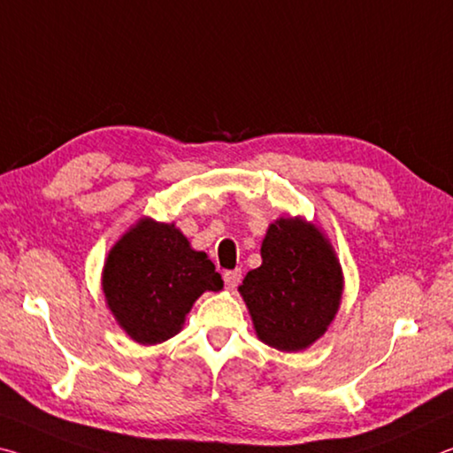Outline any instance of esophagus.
Returning a JSON list of instances; mask_svg holds the SVG:
<instances>
[{
  "mask_svg": "<svg viewBox=\"0 0 453 453\" xmlns=\"http://www.w3.org/2000/svg\"><path fill=\"white\" fill-rule=\"evenodd\" d=\"M222 277H225V285H226L228 291H234V288L239 287V283H241L242 273H241V269H234V271H226Z\"/></svg>",
  "mask_w": 453,
  "mask_h": 453,
  "instance_id": "esophagus-1",
  "label": "esophagus"
}]
</instances>
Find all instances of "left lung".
<instances>
[{"mask_svg":"<svg viewBox=\"0 0 453 453\" xmlns=\"http://www.w3.org/2000/svg\"><path fill=\"white\" fill-rule=\"evenodd\" d=\"M263 263L239 293L257 337L279 351H305L325 335L343 299V269L331 241L303 217L271 222Z\"/></svg>","mask_w":453,"mask_h":453,"instance_id":"8db88e82","label":"left lung"}]
</instances>
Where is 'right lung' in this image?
<instances>
[{
	"instance_id": "add662e5",
	"label": "right lung",
	"mask_w": 453,
	"mask_h": 453,
	"mask_svg": "<svg viewBox=\"0 0 453 453\" xmlns=\"http://www.w3.org/2000/svg\"><path fill=\"white\" fill-rule=\"evenodd\" d=\"M222 279L209 255L190 247L174 222L142 217L110 249L102 291L116 323L140 345L180 333L192 305Z\"/></svg>"
}]
</instances>
